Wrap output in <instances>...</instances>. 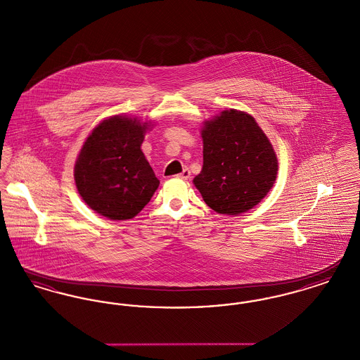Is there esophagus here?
I'll return each instance as SVG.
<instances>
[{
	"instance_id": "obj_1",
	"label": "esophagus",
	"mask_w": 360,
	"mask_h": 360,
	"mask_svg": "<svg viewBox=\"0 0 360 360\" xmlns=\"http://www.w3.org/2000/svg\"><path fill=\"white\" fill-rule=\"evenodd\" d=\"M176 178H181V179H185V181H188V179H190V170H188V169H185L184 172L176 175Z\"/></svg>"
}]
</instances>
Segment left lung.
Here are the masks:
<instances>
[{
  "mask_svg": "<svg viewBox=\"0 0 360 360\" xmlns=\"http://www.w3.org/2000/svg\"><path fill=\"white\" fill-rule=\"evenodd\" d=\"M204 165L193 179L206 205L239 216L273 188L278 159L269 137L247 112L223 110L201 128Z\"/></svg>",
  "mask_w": 360,
  "mask_h": 360,
  "instance_id": "left-lung-1",
  "label": "left lung"
}]
</instances>
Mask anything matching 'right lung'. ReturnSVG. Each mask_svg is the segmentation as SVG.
<instances>
[{
  "label": "right lung",
  "mask_w": 360,
  "mask_h": 360,
  "mask_svg": "<svg viewBox=\"0 0 360 360\" xmlns=\"http://www.w3.org/2000/svg\"><path fill=\"white\" fill-rule=\"evenodd\" d=\"M154 122L116 115L96 125L77 156L74 179L86 205L109 220H129L147 205L159 179L141 151Z\"/></svg>",
  "instance_id": "right-lung-1"
}]
</instances>
